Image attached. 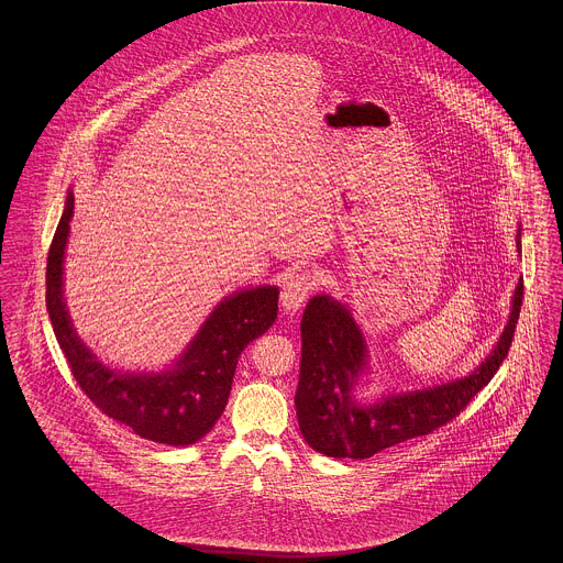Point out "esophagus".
Segmentation results:
<instances>
[{
  "instance_id": "esophagus-1",
  "label": "esophagus",
  "mask_w": 563,
  "mask_h": 563,
  "mask_svg": "<svg viewBox=\"0 0 563 563\" xmlns=\"http://www.w3.org/2000/svg\"><path fill=\"white\" fill-rule=\"evenodd\" d=\"M314 287H317V276L312 272L303 269V272L291 274L280 294L283 308L287 312H297L303 306V301L308 299V295L314 291Z\"/></svg>"
}]
</instances>
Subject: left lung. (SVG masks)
<instances>
[{"instance_id":"8db88e82","label":"left lung","mask_w":563,"mask_h":563,"mask_svg":"<svg viewBox=\"0 0 563 563\" xmlns=\"http://www.w3.org/2000/svg\"><path fill=\"white\" fill-rule=\"evenodd\" d=\"M517 249H521V228ZM521 303L523 278L515 287L512 310L498 344L473 374L361 405L352 390L367 367L363 333L344 303L329 295H314L301 319V365L295 393L297 422L306 443L329 457L365 460L445 427L500 369L515 338Z\"/></svg>"}]
</instances>
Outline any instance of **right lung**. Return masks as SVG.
Segmentation results:
<instances>
[{
  "label": "right lung",
  "instance_id": "right-lung-1",
  "mask_svg": "<svg viewBox=\"0 0 563 563\" xmlns=\"http://www.w3.org/2000/svg\"><path fill=\"white\" fill-rule=\"evenodd\" d=\"M71 217L74 194L69 191L48 251L46 308L76 382L106 416L141 439L175 448L200 441L228 405L242 350L276 319L278 289L266 285L225 297L168 372L111 369L81 342L65 306L63 262Z\"/></svg>",
  "mask_w": 563,
  "mask_h": 563
}]
</instances>
